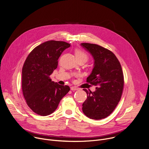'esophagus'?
<instances>
[{"mask_svg":"<svg viewBox=\"0 0 149 149\" xmlns=\"http://www.w3.org/2000/svg\"><path fill=\"white\" fill-rule=\"evenodd\" d=\"M78 90V88L76 87H71V90H72V91H76Z\"/></svg>","mask_w":149,"mask_h":149,"instance_id":"esophagus-1","label":"esophagus"}]
</instances>
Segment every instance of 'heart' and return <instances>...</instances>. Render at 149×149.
<instances>
[{"label":"heart","mask_w":149,"mask_h":149,"mask_svg":"<svg viewBox=\"0 0 149 149\" xmlns=\"http://www.w3.org/2000/svg\"><path fill=\"white\" fill-rule=\"evenodd\" d=\"M75 54L78 61L82 59L86 62L88 59V56L87 54L81 49H76L75 51Z\"/></svg>","instance_id":"obj_1"}]
</instances>
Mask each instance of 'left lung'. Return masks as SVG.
I'll use <instances>...</instances> for the list:
<instances>
[{
  "label": "left lung",
  "mask_w": 149,
  "mask_h": 149,
  "mask_svg": "<svg viewBox=\"0 0 149 149\" xmlns=\"http://www.w3.org/2000/svg\"><path fill=\"white\" fill-rule=\"evenodd\" d=\"M94 59V67L87 82L95 86L94 92L88 91L82 104V111L88 117L101 120L110 116L118 104L124 88V75L116 56L111 51L100 45L82 43Z\"/></svg>",
  "instance_id": "left-lung-1"
}]
</instances>
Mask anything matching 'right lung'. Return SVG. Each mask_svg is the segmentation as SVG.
Listing matches in <instances>:
<instances>
[{
  "mask_svg": "<svg viewBox=\"0 0 149 149\" xmlns=\"http://www.w3.org/2000/svg\"><path fill=\"white\" fill-rule=\"evenodd\" d=\"M70 44L49 40L35 47L27 56L22 71V89L28 107L36 114L46 116L57 109L61 99L70 90L51 81L58 58Z\"/></svg>",
  "mask_w": 149,
  "mask_h": 149,
  "instance_id": "right-lung-1",
  "label": "right lung"
}]
</instances>
